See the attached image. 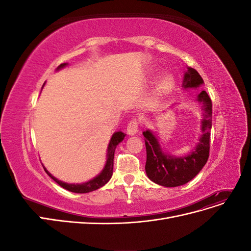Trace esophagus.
I'll list each match as a JSON object with an SVG mask.
<instances>
[{"mask_svg": "<svg viewBox=\"0 0 251 251\" xmlns=\"http://www.w3.org/2000/svg\"><path fill=\"white\" fill-rule=\"evenodd\" d=\"M138 126H139V124L138 121L136 119H132L130 123H128L127 126H126V130H127V134L128 135H135L136 133L138 132Z\"/></svg>", "mask_w": 251, "mask_h": 251, "instance_id": "34e87169", "label": "esophagus"}]
</instances>
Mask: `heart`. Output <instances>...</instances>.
I'll return each instance as SVG.
<instances>
[{
    "instance_id": "obj_1",
    "label": "heart",
    "mask_w": 251,
    "mask_h": 251,
    "mask_svg": "<svg viewBox=\"0 0 251 251\" xmlns=\"http://www.w3.org/2000/svg\"><path fill=\"white\" fill-rule=\"evenodd\" d=\"M176 87V78L171 72L163 73L156 81L148 98L150 105H155L169 96Z\"/></svg>"
}]
</instances>
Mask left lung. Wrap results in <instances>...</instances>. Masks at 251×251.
<instances>
[{
    "mask_svg": "<svg viewBox=\"0 0 251 251\" xmlns=\"http://www.w3.org/2000/svg\"><path fill=\"white\" fill-rule=\"evenodd\" d=\"M203 83L200 74L193 68H187L184 74V88H198ZM199 102L203 105V119L201 125L202 135L195 151L185 157H175L165 154L156 136L150 130L143 132L147 149L146 173L150 180L155 183L175 187L187 183L195 178L206 164L209 157L210 130L212 104L208 94L202 91L198 95Z\"/></svg>",
    "mask_w": 251,
    "mask_h": 251,
    "instance_id": "1",
    "label": "left lung"
}]
</instances>
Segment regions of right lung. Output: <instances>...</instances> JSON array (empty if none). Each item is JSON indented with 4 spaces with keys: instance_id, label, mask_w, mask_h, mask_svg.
<instances>
[{
    "instance_id": "add662e5",
    "label": "right lung",
    "mask_w": 251,
    "mask_h": 251,
    "mask_svg": "<svg viewBox=\"0 0 251 251\" xmlns=\"http://www.w3.org/2000/svg\"><path fill=\"white\" fill-rule=\"evenodd\" d=\"M65 66H67V64L59 65L57 69H60V68H64ZM125 136H126V134H124L123 132H116V133L113 134L112 138L110 140V143H109V147H108L107 162H105L104 169L102 170V172L100 175H98L97 177H95L94 179L86 182V183H81V184H69V183H66V182L59 181L55 177H53L52 175L46 169H44V170L53 180L56 182L58 185L64 187L65 189H67V191L72 192V193H77V194H86V193L96 191V189L103 186L111 179L112 175H113L114 153H115V149L118 146V143H120L121 141L124 140Z\"/></svg>"
}]
</instances>
